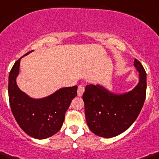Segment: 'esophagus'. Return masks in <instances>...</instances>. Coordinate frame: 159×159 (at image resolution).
Listing matches in <instances>:
<instances>
[{"label": "esophagus", "mask_w": 159, "mask_h": 159, "mask_svg": "<svg viewBox=\"0 0 159 159\" xmlns=\"http://www.w3.org/2000/svg\"><path fill=\"white\" fill-rule=\"evenodd\" d=\"M85 91V87L83 85H80L79 87H78V90H77V94L79 96H83V93Z\"/></svg>", "instance_id": "obj_1"}]
</instances>
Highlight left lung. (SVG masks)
<instances>
[{
    "mask_svg": "<svg viewBox=\"0 0 159 159\" xmlns=\"http://www.w3.org/2000/svg\"><path fill=\"white\" fill-rule=\"evenodd\" d=\"M134 66L139 72V83L132 90L117 93L100 84L86 86L83 95L85 116L95 135L106 139L117 136L139 115L146 94V73L136 59Z\"/></svg>",
    "mask_w": 159,
    "mask_h": 159,
    "instance_id": "8db88e82",
    "label": "left lung"
}]
</instances>
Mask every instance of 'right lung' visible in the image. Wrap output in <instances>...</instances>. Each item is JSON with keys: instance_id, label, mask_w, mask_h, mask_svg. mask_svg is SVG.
I'll return each mask as SVG.
<instances>
[{"instance_id": "add662e5", "label": "right lung", "mask_w": 159, "mask_h": 159, "mask_svg": "<svg viewBox=\"0 0 159 159\" xmlns=\"http://www.w3.org/2000/svg\"><path fill=\"white\" fill-rule=\"evenodd\" d=\"M21 58L14 63L9 74L10 106L20 127L27 135L37 139H44L53 136L61 129L72 99L77 96V86L60 88L40 99L30 97L21 91L17 84Z\"/></svg>"}]
</instances>
